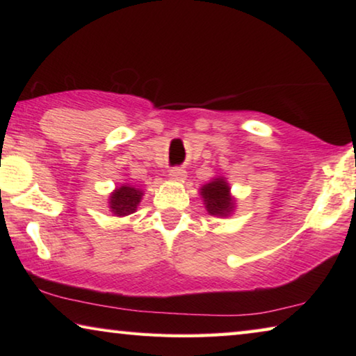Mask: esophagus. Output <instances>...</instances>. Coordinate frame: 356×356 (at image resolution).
Masks as SVG:
<instances>
[{
	"instance_id": "34e87169",
	"label": "esophagus",
	"mask_w": 356,
	"mask_h": 356,
	"mask_svg": "<svg viewBox=\"0 0 356 356\" xmlns=\"http://www.w3.org/2000/svg\"><path fill=\"white\" fill-rule=\"evenodd\" d=\"M186 176V171L182 170V168H172L170 170V177L172 180H182Z\"/></svg>"
}]
</instances>
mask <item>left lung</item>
<instances>
[{"label": "left lung", "mask_w": 356, "mask_h": 356, "mask_svg": "<svg viewBox=\"0 0 356 356\" xmlns=\"http://www.w3.org/2000/svg\"><path fill=\"white\" fill-rule=\"evenodd\" d=\"M201 195L206 201L207 212L210 215L226 216L234 207L232 197L229 196V186L225 179H215L213 182L204 185Z\"/></svg>", "instance_id": "left-lung-1"}]
</instances>
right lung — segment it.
<instances>
[{
    "label": "right lung",
    "mask_w": 356,
    "mask_h": 356,
    "mask_svg": "<svg viewBox=\"0 0 356 356\" xmlns=\"http://www.w3.org/2000/svg\"><path fill=\"white\" fill-rule=\"evenodd\" d=\"M143 193L130 185H122L113 193L110 197L111 212L118 216H125L134 213L136 206L141 201Z\"/></svg>",
    "instance_id": "obj_1"
}]
</instances>
